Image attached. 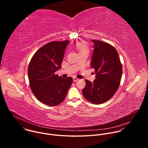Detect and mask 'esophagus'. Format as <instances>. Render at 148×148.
<instances>
[{"mask_svg": "<svg viewBox=\"0 0 148 148\" xmlns=\"http://www.w3.org/2000/svg\"><path fill=\"white\" fill-rule=\"evenodd\" d=\"M78 80H79L78 78H76V77H73V81H74L76 82V81H78Z\"/></svg>", "mask_w": 148, "mask_h": 148, "instance_id": "34e87169", "label": "esophagus"}]
</instances>
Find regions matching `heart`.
Here are the masks:
<instances>
[{"mask_svg": "<svg viewBox=\"0 0 148 148\" xmlns=\"http://www.w3.org/2000/svg\"><path fill=\"white\" fill-rule=\"evenodd\" d=\"M77 47L79 53L83 51H89V49L88 46L84 43H82V42H80V43H78Z\"/></svg>", "mask_w": 148, "mask_h": 148, "instance_id": "heart-1", "label": "heart"}]
</instances>
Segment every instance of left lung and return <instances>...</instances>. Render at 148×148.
Instances as JSON below:
<instances>
[{
  "instance_id": "1",
  "label": "left lung",
  "mask_w": 148,
  "mask_h": 148,
  "mask_svg": "<svg viewBox=\"0 0 148 148\" xmlns=\"http://www.w3.org/2000/svg\"><path fill=\"white\" fill-rule=\"evenodd\" d=\"M94 50L91 67L95 69V79L91 82L86 79V86L82 90L87 100L94 104L108 101L116 92L122 73V64L116 50L105 42L91 40Z\"/></svg>"
}]
</instances>
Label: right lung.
<instances>
[{"label":"right lung","instance_id":"add662e5","mask_svg":"<svg viewBox=\"0 0 148 148\" xmlns=\"http://www.w3.org/2000/svg\"><path fill=\"white\" fill-rule=\"evenodd\" d=\"M69 40L51 41L39 49L28 67L30 88L41 102L55 106L64 100L73 82L72 77L63 78L54 73L61 69Z\"/></svg>","mask_w":148,"mask_h":148}]
</instances>
